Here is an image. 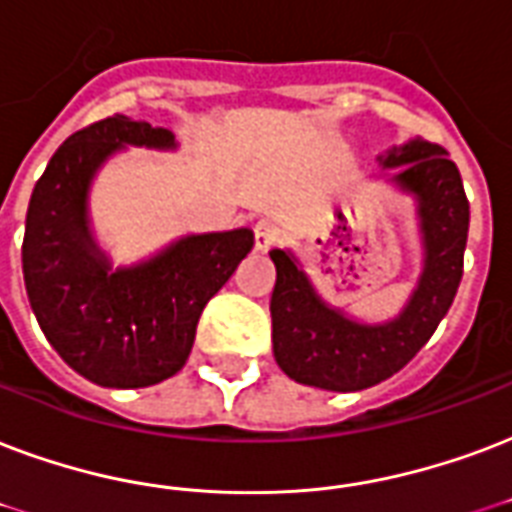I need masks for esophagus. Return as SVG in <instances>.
<instances>
[{"label": "esophagus", "mask_w": 512, "mask_h": 512, "mask_svg": "<svg viewBox=\"0 0 512 512\" xmlns=\"http://www.w3.org/2000/svg\"><path fill=\"white\" fill-rule=\"evenodd\" d=\"M279 236H282V230L276 228L271 220H260L255 225V249L268 252V249L279 244Z\"/></svg>", "instance_id": "obj_1"}]
</instances>
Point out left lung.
I'll return each mask as SVG.
<instances>
[{
  "mask_svg": "<svg viewBox=\"0 0 512 512\" xmlns=\"http://www.w3.org/2000/svg\"><path fill=\"white\" fill-rule=\"evenodd\" d=\"M378 166L384 182L416 204L419 282L397 317L360 322L319 295L290 249H271L273 357L298 384L360 392L392 378L438 330L462 282L470 204L456 163L438 144L411 139L378 155Z\"/></svg>",
  "mask_w": 512,
  "mask_h": 512,
  "instance_id": "1",
  "label": "left lung"
}]
</instances>
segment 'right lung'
<instances>
[{"instance_id":"1","label":"right lung","mask_w":512,"mask_h":512,"mask_svg":"<svg viewBox=\"0 0 512 512\" xmlns=\"http://www.w3.org/2000/svg\"><path fill=\"white\" fill-rule=\"evenodd\" d=\"M126 147L177 150V139L123 115L72 134L34 185L23 236V282L42 333L69 368L107 389L179 373L201 311L255 244L249 228L190 233L112 268L93 236L91 185Z\"/></svg>"}]
</instances>
